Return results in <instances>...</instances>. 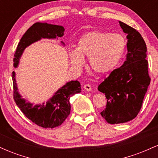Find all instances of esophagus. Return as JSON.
I'll return each mask as SVG.
<instances>
[{"label": "esophagus", "mask_w": 158, "mask_h": 158, "mask_svg": "<svg viewBox=\"0 0 158 158\" xmlns=\"http://www.w3.org/2000/svg\"><path fill=\"white\" fill-rule=\"evenodd\" d=\"M84 90H86V91H91L92 88L91 86L89 84H86L84 85Z\"/></svg>", "instance_id": "1"}]
</instances>
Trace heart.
Masks as SVG:
<instances>
[{"mask_svg": "<svg viewBox=\"0 0 158 158\" xmlns=\"http://www.w3.org/2000/svg\"><path fill=\"white\" fill-rule=\"evenodd\" d=\"M126 48V40L119 33L104 31L88 32L78 41L75 50L69 52L71 66L80 68L84 58L88 57L89 67L97 73L111 71L122 59Z\"/></svg>", "mask_w": 158, "mask_h": 158, "instance_id": "obj_1", "label": "heart"}]
</instances>
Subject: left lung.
Segmentation results:
<instances>
[{"mask_svg": "<svg viewBox=\"0 0 158 158\" xmlns=\"http://www.w3.org/2000/svg\"><path fill=\"white\" fill-rule=\"evenodd\" d=\"M119 23L127 34L126 60L98 87L107 99L106 109L100 114L110 124L126 123L137 117L151 81L144 40L135 29Z\"/></svg>", "mask_w": 158, "mask_h": 158, "instance_id": "obj_1", "label": "left lung"}]
</instances>
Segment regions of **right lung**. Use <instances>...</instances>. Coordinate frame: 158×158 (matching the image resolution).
<instances>
[{
  "mask_svg": "<svg viewBox=\"0 0 158 158\" xmlns=\"http://www.w3.org/2000/svg\"><path fill=\"white\" fill-rule=\"evenodd\" d=\"M62 26L49 24L47 23H35L23 34L18 44L14 55V67L19 64V59L24 49L41 39H56L64 35ZM63 44L64 43L61 41ZM15 72H12L14 100L22 113L37 126L45 128H53L64 123L70 112V98L81 92V85L78 81H70L61 87L54 96L46 102L33 106L26 102L18 91Z\"/></svg>",
  "mask_w": 158,
  "mask_h": 158,
  "instance_id": "obj_1",
  "label": "right lung"
}]
</instances>
